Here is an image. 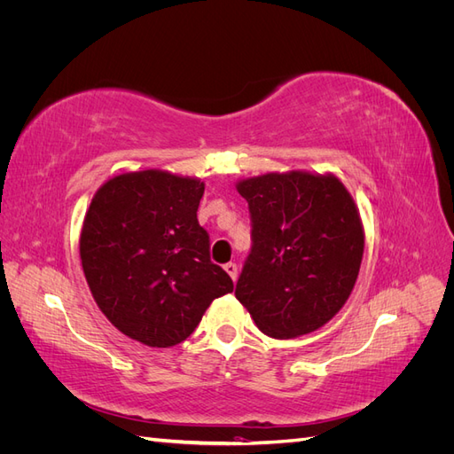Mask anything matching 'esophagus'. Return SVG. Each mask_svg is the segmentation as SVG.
<instances>
[{"mask_svg": "<svg viewBox=\"0 0 454 454\" xmlns=\"http://www.w3.org/2000/svg\"><path fill=\"white\" fill-rule=\"evenodd\" d=\"M223 269H225V272L229 274V277L232 278V282H235V280H237V277H239V269H237V263H227Z\"/></svg>", "mask_w": 454, "mask_h": 454, "instance_id": "1", "label": "esophagus"}]
</instances>
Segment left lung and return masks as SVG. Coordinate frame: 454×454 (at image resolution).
<instances>
[{
	"instance_id": "left-lung-1",
	"label": "left lung",
	"mask_w": 454,
	"mask_h": 454,
	"mask_svg": "<svg viewBox=\"0 0 454 454\" xmlns=\"http://www.w3.org/2000/svg\"><path fill=\"white\" fill-rule=\"evenodd\" d=\"M252 254L235 295L255 325L295 339L325 325L358 278L365 235L360 210L335 174L305 170L244 177Z\"/></svg>"
}]
</instances>
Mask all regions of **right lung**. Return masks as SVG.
<instances>
[{
    "label": "right lung",
    "mask_w": 454,
    "mask_h": 454,
    "mask_svg": "<svg viewBox=\"0 0 454 454\" xmlns=\"http://www.w3.org/2000/svg\"><path fill=\"white\" fill-rule=\"evenodd\" d=\"M204 182L167 170L119 174L96 191L79 237L96 305L147 347L185 340L214 299L232 292L197 219Z\"/></svg>",
    "instance_id": "add662e5"
}]
</instances>
